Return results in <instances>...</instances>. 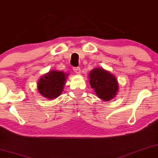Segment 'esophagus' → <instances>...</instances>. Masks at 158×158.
<instances>
[{
    "instance_id": "esophagus-1",
    "label": "esophagus",
    "mask_w": 158,
    "mask_h": 158,
    "mask_svg": "<svg viewBox=\"0 0 158 158\" xmlns=\"http://www.w3.org/2000/svg\"><path fill=\"white\" fill-rule=\"evenodd\" d=\"M73 70L74 71V72L76 73H77V74H79V73H81V69L79 68V67H74V68H73Z\"/></svg>"
}]
</instances>
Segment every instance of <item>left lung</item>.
Returning <instances> with one entry per match:
<instances>
[{
	"instance_id": "8db88e82",
	"label": "left lung",
	"mask_w": 158,
	"mask_h": 158,
	"mask_svg": "<svg viewBox=\"0 0 158 158\" xmlns=\"http://www.w3.org/2000/svg\"><path fill=\"white\" fill-rule=\"evenodd\" d=\"M89 84L97 95L104 101L114 98L118 89L116 78L102 69H94L90 71Z\"/></svg>"
}]
</instances>
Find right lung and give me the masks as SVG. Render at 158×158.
<instances>
[{
	"label": "right lung",
	"instance_id": "right-lung-1",
	"mask_svg": "<svg viewBox=\"0 0 158 158\" xmlns=\"http://www.w3.org/2000/svg\"><path fill=\"white\" fill-rule=\"evenodd\" d=\"M67 76L68 74L62 71H49L42 77L37 83L39 92L46 98H57L61 94Z\"/></svg>",
	"mask_w": 158,
	"mask_h": 158
}]
</instances>
